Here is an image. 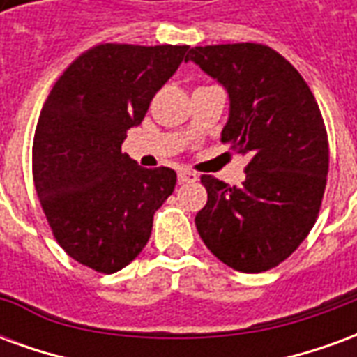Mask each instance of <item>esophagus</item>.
<instances>
[{
	"label": "esophagus",
	"mask_w": 357,
	"mask_h": 357,
	"mask_svg": "<svg viewBox=\"0 0 357 357\" xmlns=\"http://www.w3.org/2000/svg\"><path fill=\"white\" fill-rule=\"evenodd\" d=\"M178 179H179V183H191V181H197L199 176H197L195 172L187 170V168H181V170L178 172Z\"/></svg>",
	"instance_id": "34e87169"
}]
</instances>
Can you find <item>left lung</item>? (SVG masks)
Wrapping results in <instances>:
<instances>
[{"label":"left lung","mask_w":357,"mask_h":357,"mask_svg":"<svg viewBox=\"0 0 357 357\" xmlns=\"http://www.w3.org/2000/svg\"><path fill=\"white\" fill-rule=\"evenodd\" d=\"M229 93L222 141L248 156L239 187L202 176L208 201L195 224L218 260L260 273L287 260L314 227L329 172V141L312 89L262 43L193 47L187 55Z\"/></svg>","instance_id":"1"}]
</instances>
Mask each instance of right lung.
<instances>
[{"instance_id": "obj_1", "label": "right lung", "mask_w": 357, "mask_h": 357, "mask_svg": "<svg viewBox=\"0 0 357 357\" xmlns=\"http://www.w3.org/2000/svg\"><path fill=\"white\" fill-rule=\"evenodd\" d=\"M189 45H95L61 74L43 102L32 176L43 214L66 255L114 273L147 245L153 216L174 193L172 168H141L122 153Z\"/></svg>"}]
</instances>
